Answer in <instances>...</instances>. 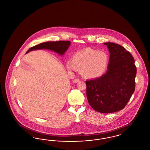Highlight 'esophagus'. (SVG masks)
Listing matches in <instances>:
<instances>
[{"label": "esophagus", "instance_id": "esophagus-1", "mask_svg": "<svg viewBox=\"0 0 150 150\" xmlns=\"http://www.w3.org/2000/svg\"><path fill=\"white\" fill-rule=\"evenodd\" d=\"M79 81V79H74V80H73V82L74 83H78Z\"/></svg>", "mask_w": 150, "mask_h": 150}]
</instances>
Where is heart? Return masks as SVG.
Segmentation results:
<instances>
[{
	"mask_svg": "<svg viewBox=\"0 0 150 150\" xmlns=\"http://www.w3.org/2000/svg\"><path fill=\"white\" fill-rule=\"evenodd\" d=\"M108 64L106 53L92 48H85L76 52L72 60L67 61V68L75 71L81 69L83 75L86 78H94L100 76L106 71Z\"/></svg>",
	"mask_w": 150,
	"mask_h": 150,
	"instance_id": "heart-1",
	"label": "heart"
}]
</instances>
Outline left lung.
I'll return each mask as SVG.
<instances>
[{
	"label": "left lung",
	"instance_id": "obj_1",
	"mask_svg": "<svg viewBox=\"0 0 150 150\" xmlns=\"http://www.w3.org/2000/svg\"><path fill=\"white\" fill-rule=\"evenodd\" d=\"M104 44L110 53L107 71L86 81V97L95 111L111 113L122 110L134 93L137 68L134 58L125 48L115 43Z\"/></svg>",
	"mask_w": 150,
	"mask_h": 150
}]
</instances>
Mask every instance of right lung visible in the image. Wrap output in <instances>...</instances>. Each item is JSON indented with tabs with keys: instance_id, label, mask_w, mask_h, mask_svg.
<instances>
[{
	"instance_id": "right-lung-1",
	"label": "right lung",
	"mask_w": 150,
	"mask_h": 150,
	"mask_svg": "<svg viewBox=\"0 0 150 150\" xmlns=\"http://www.w3.org/2000/svg\"><path fill=\"white\" fill-rule=\"evenodd\" d=\"M71 42L70 41H57V42H47L45 43L39 44L30 48L26 52V53L30 51L42 49H48L51 50H54L60 55H62L68 49Z\"/></svg>"
}]
</instances>
